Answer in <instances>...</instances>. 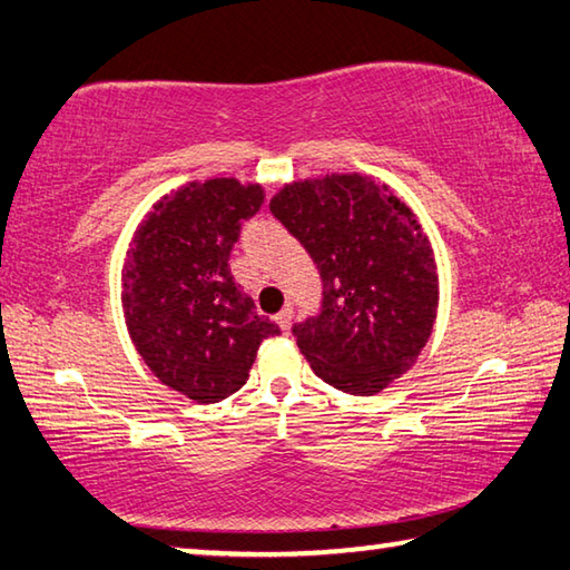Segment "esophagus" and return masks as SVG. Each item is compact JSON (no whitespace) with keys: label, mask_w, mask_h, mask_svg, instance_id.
<instances>
[{"label":"esophagus","mask_w":570,"mask_h":570,"mask_svg":"<svg viewBox=\"0 0 570 570\" xmlns=\"http://www.w3.org/2000/svg\"><path fill=\"white\" fill-rule=\"evenodd\" d=\"M292 316H294L292 306H286V308H282V312L276 314V322H278V326H282L284 332H288V326H292Z\"/></svg>","instance_id":"34e87169"}]
</instances>
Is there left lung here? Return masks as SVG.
Here are the masks:
<instances>
[{
  "instance_id": "1",
  "label": "left lung",
  "mask_w": 570,
  "mask_h": 570,
  "mask_svg": "<svg viewBox=\"0 0 570 570\" xmlns=\"http://www.w3.org/2000/svg\"><path fill=\"white\" fill-rule=\"evenodd\" d=\"M268 208L322 276L320 312L292 330L314 374L360 397L384 390L435 324V258L417 218L360 173L292 183Z\"/></svg>"
}]
</instances>
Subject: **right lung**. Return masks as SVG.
I'll return each mask as SVG.
<instances>
[{"label":"right lung","mask_w":570,"mask_h":570,"mask_svg":"<svg viewBox=\"0 0 570 570\" xmlns=\"http://www.w3.org/2000/svg\"><path fill=\"white\" fill-rule=\"evenodd\" d=\"M262 204V186L236 178L190 183L160 200L128 250L122 308L135 350L163 384L200 404L244 387L258 344L282 332L228 266Z\"/></svg>","instance_id":"add662e5"}]
</instances>
